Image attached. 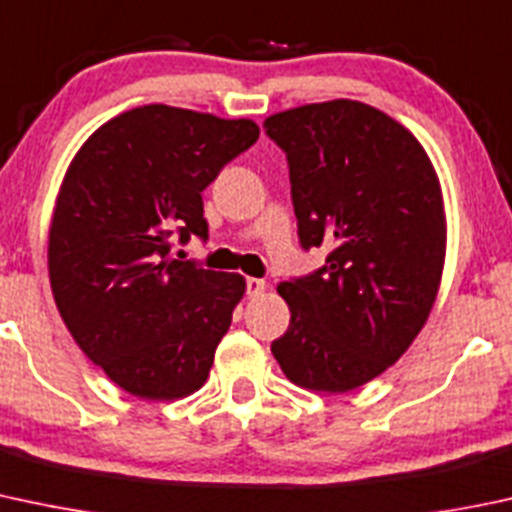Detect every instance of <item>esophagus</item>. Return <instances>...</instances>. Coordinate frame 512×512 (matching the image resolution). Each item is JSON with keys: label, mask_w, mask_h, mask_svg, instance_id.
<instances>
[{"label": "esophagus", "mask_w": 512, "mask_h": 512, "mask_svg": "<svg viewBox=\"0 0 512 512\" xmlns=\"http://www.w3.org/2000/svg\"><path fill=\"white\" fill-rule=\"evenodd\" d=\"M247 297L255 299V297H262V294L267 292V282L265 279H257V277H247Z\"/></svg>", "instance_id": "34e87169"}]
</instances>
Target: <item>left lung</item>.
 Instances as JSON below:
<instances>
[{
	"mask_svg": "<svg viewBox=\"0 0 512 512\" xmlns=\"http://www.w3.org/2000/svg\"><path fill=\"white\" fill-rule=\"evenodd\" d=\"M265 129L287 152L301 245L333 247L321 270L277 284L292 321L272 353L294 385L355 390L405 355L437 301V169L410 129L358 100L292 107Z\"/></svg>",
	"mask_w": 512,
	"mask_h": 512,
	"instance_id": "1",
	"label": "left lung"
}]
</instances>
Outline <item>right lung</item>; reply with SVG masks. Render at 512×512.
Returning a JSON list of instances; mask_svg holds the SVG:
<instances>
[{
	"mask_svg": "<svg viewBox=\"0 0 512 512\" xmlns=\"http://www.w3.org/2000/svg\"><path fill=\"white\" fill-rule=\"evenodd\" d=\"M257 137L245 117L144 105L100 125L68 164L48 225L53 301L129 395L181 400L211 375L247 284L174 260L171 233L206 238L203 188Z\"/></svg>",
	"mask_w": 512,
	"mask_h": 512,
	"instance_id": "right-lung-1",
	"label": "right lung"
}]
</instances>
